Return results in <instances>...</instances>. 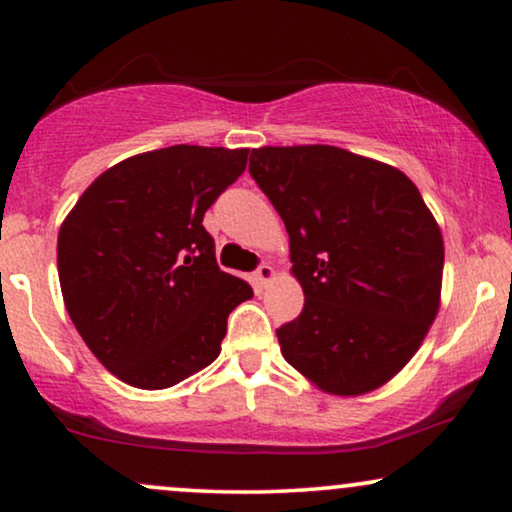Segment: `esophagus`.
<instances>
[{
  "label": "esophagus",
  "mask_w": 512,
  "mask_h": 512,
  "mask_svg": "<svg viewBox=\"0 0 512 512\" xmlns=\"http://www.w3.org/2000/svg\"><path fill=\"white\" fill-rule=\"evenodd\" d=\"M272 279H275V268H272V265H268V263H263L261 268L256 270V282L265 286L268 282H272Z\"/></svg>",
  "instance_id": "esophagus-1"
}]
</instances>
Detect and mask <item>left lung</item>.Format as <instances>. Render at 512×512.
Returning a JSON list of instances; mask_svg holds the SVG:
<instances>
[{
	"label": "left lung",
	"instance_id": "left-lung-1",
	"mask_svg": "<svg viewBox=\"0 0 512 512\" xmlns=\"http://www.w3.org/2000/svg\"><path fill=\"white\" fill-rule=\"evenodd\" d=\"M249 174L289 233L298 319L277 328L284 359L314 387L361 396L422 345L443 286V235L401 170L326 144L261 146Z\"/></svg>",
	"mask_w": 512,
	"mask_h": 512
}]
</instances>
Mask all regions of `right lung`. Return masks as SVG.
Returning <instances> with one entry per match:
<instances>
[{"label":"right lung","mask_w":512,"mask_h":512,"mask_svg":"<svg viewBox=\"0 0 512 512\" xmlns=\"http://www.w3.org/2000/svg\"><path fill=\"white\" fill-rule=\"evenodd\" d=\"M249 149L177 144L102 172L58 233L65 307L90 352L137 389H167L221 352L228 314L254 296L216 265L202 226Z\"/></svg>","instance_id":"1"}]
</instances>
